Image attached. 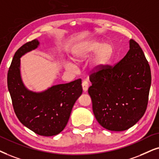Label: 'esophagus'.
<instances>
[{
	"mask_svg": "<svg viewBox=\"0 0 159 159\" xmlns=\"http://www.w3.org/2000/svg\"><path fill=\"white\" fill-rule=\"evenodd\" d=\"M82 87H83V90L84 92H86L88 90L89 88V82L86 81V80H84L82 83Z\"/></svg>",
	"mask_w": 159,
	"mask_h": 159,
	"instance_id": "esophagus-1",
	"label": "esophagus"
}]
</instances>
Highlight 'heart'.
Segmentation results:
<instances>
[{"mask_svg": "<svg viewBox=\"0 0 159 159\" xmlns=\"http://www.w3.org/2000/svg\"><path fill=\"white\" fill-rule=\"evenodd\" d=\"M96 52L97 54L93 62L92 68L99 69L109 62L113 55V49L109 43L102 44L99 41H92L76 48L74 52V60L77 62H81L90 54ZM65 67L69 70L75 68V65L70 61L65 62Z\"/></svg>", "mask_w": 159, "mask_h": 159, "instance_id": "b5f03b06", "label": "heart"}]
</instances>
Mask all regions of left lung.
<instances>
[{"label": "left lung", "instance_id": "left-lung-1", "mask_svg": "<svg viewBox=\"0 0 159 159\" xmlns=\"http://www.w3.org/2000/svg\"><path fill=\"white\" fill-rule=\"evenodd\" d=\"M115 65H105L90 72L88 93L94 115L106 129L120 132L134 126L147 109L151 72L143 49L134 40Z\"/></svg>", "mask_w": 159, "mask_h": 159}]
</instances>
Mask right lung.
Returning <instances> with one entry per match:
<instances>
[{
	"instance_id": "add662e5",
	"label": "right lung",
	"mask_w": 159,
	"mask_h": 159,
	"mask_svg": "<svg viewBox=\"0 0 159 159\" xmlns=\"http://www.w3.org/2000/svg\"><path fill=\"white\" fill-rule=\"evenodd\" d=\"M39 45L37 39L16 51L8 71L7 84L14 111L23 125L41 136L58 134L68 122L72 108L83 92L81 79L53 86L45 92L27 90L20 76V57Z\"/></svg>"
}]
</instances>
